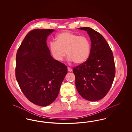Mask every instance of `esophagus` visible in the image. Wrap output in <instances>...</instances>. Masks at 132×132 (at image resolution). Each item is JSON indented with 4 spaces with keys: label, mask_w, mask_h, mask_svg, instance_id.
Segmentation results:
<instances>
[{
    "label": "esophagus",
    "mask_w": 132,
    "mask_h": 132,
    "mask_svg": "<svg viewBox=\"0 0 132 132\" xmlns=\"http://www.w3.org/2000/svg\"><path fill=\"white\" fill-rule=\"evenodd\" d=\"M68 71L69 72H71L72 71V69L71 68H70V67H68Z\"/></svg>",
    "instance_id": "obj_1"
}]
</instances>
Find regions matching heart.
Wrapping results in <instances>:
<instances>
[{"label": "heart", "mask_w": 132, "mask_h": 132, "mask_svg": "<svg viewBox=\"0 0 132 132\" xmlns=\"http://www.w3.org/2000/svg\"><path fill=\"white\" fill-rule=\"evenodd\" d=\"M50 50L52 56L58 61H62L67 53L69 61L82 64L89 57L90 43L85 36L64 31L57 35L55 42L50 43Z\"/></svg>", "instance_id": "1"}]
</instances>
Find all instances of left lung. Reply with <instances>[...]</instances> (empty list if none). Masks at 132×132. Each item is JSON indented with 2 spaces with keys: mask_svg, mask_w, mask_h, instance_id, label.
Returning a JSON list of instances; mask_svg holds the SVG:
<instances>
[{
  "mask_svg": "<svg viewBox=\"0 0 132 132\" xmlns=\"http://www.w3.org/2000/svg\"><path fill=\"white\" fill-rule=\"evenodd\" d=\"M78 29L87 31L92 44L88 60L73 69L76 87L84 98L98 101L106 95L114 81L115 67L113 53L98 32L89 27Z\"/></svg>",
  "mask_w": 132,
  "mask_h": 132,
  "instance_id": "left-lung-1",
  "label": "left lung"
}]
</instances>
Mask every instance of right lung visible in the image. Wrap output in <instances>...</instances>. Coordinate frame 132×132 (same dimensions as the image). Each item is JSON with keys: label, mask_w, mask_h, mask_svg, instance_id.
<instances>
[{"label": "right lung", "mask_w": 132, "mask_h": 132, "mask_svg": "<svg viewBox=\"0 0 132 132\" xmlns=\"http://www.w3.org/2000/svg\"><path fill=\"white\" fill-rule=\"evenodd\" d=\"M53 29H35L28 33L17 50L15 75L23 94L35 104L46 106L59 94L67 73L66 65L50 55L46 44Z\"/></svg>", "instance_id": "add662e5"}]
</instances>
